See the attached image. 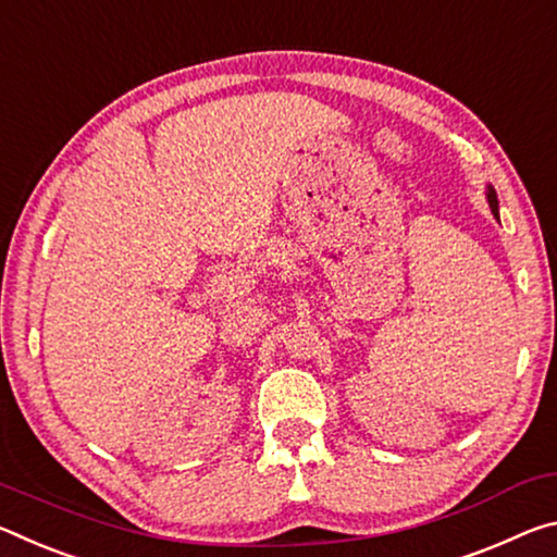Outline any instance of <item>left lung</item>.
Segmentation results:
<instances>
[{"label":"left lung","mask_w":557,"mask_h":557,"mask_svg":"<svg viewBox=\"0 0 557 557\" xmlns=\"http://www.w3.org/2000/svg\"><path fill=\"white\" fill-rule=\"evenodd\" d=\"M488 207H491V212H494V216H496L498 214V199H496L494 189H488Z\"/></svg>","instance_id":"8db88e82"}]
</instances>
